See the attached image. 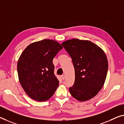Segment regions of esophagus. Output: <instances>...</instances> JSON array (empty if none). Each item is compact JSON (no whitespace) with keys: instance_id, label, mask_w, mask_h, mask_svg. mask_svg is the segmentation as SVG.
Masks as SVG:
<instances>
[{"instance_id":"esophagus-1","label":"esophagus","mask_w":124,"mask_h":124,"mask_svg":"<svg viewBox=\"0 0 124 124\" xmlns=\"http://www.w3.org/2000/svg\"><path fill=\"white\" fill-rule=\"evenodd\" d=\"M61 78H62V80H64L65 79V75H62V76H61Z\"/></svg>"}]
</instances>
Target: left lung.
Wrapping results in <instances>:
<instances>
[{"label": "left lung", "mask_w": 124, "mask_h": 124, "mask_svg": "<svg viewBox=\"0 0 124 124\" xmlns=\"http://www.w3.org/2000/svg\"><path fill=\"white\" fill-rule=\"evenodd\" d=\"M62 45L71 56L75 69V82L69 87L70 94L79 101L91 99L105 81L108 69L105 53L89 40L72 39Z\"/></svg>", "instance_id": "left-lung-1"}]
</instances>
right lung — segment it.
<instances>
[{
	"instance_id": "add662e5",
	"label": "right lung",
	"mask_w": 124,
	"mask_h": 124,
	"mask_svg": "<svg viewBox=\"0 0 124 124\" xmlns=\"http://www.w3.org/2000/svg\"><path fill=\"white\" fill-rule=\"evenodd\" d=\"M62 48L58 41L44 39L31 43L21 54L17 63L19 80L32 99L44 101L55 92L59 82L53 60Z\"/></svg>"
}]
</instances>
